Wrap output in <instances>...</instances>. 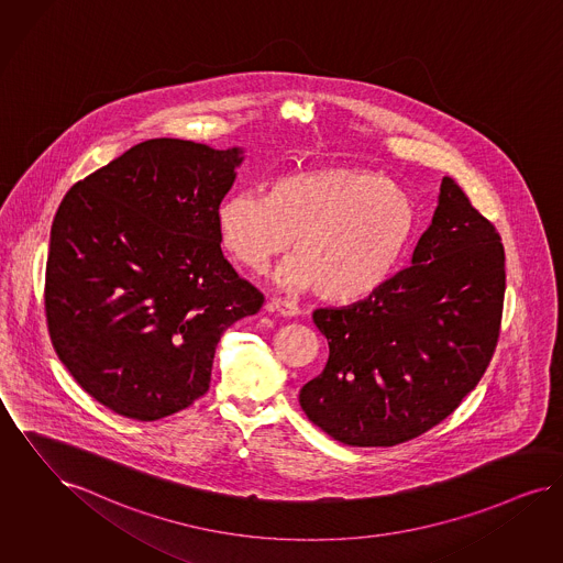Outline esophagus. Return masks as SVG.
I'll use <instances>...</instances> for the list:
<instances>
[{"label":"esophagus","mask_w":563,"mask_h":563,"mask_svg":"<svg viewBox=\"0 0 563 563\" xmlns=\"http://www.w3.org/2000/svg\"><path fill=\"white\" fill-rule=\"evenodd\" d=\"M265 309H267L269 312H275V314H279V317H298V314H300V309H298L294 302H288V300H279V298L267 300Z\"/></svg>","instance_id":"obj_1"}]
</instances>
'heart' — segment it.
I'll return each instance as SVG.
<instances>
[{"label": "heart", "mask_w": 563, "mask_h": 563, "mask_svg": "<svg viewBox=\"0 0 563 563\" xmlns=\"http://www.w3.org/2000/svg\"><path fill=\"white\" fill-rule=\"evenodd\" d=\"M217 231L231 256L263 273L294 249L275 284L332 302H354L395 273L417 228L411 196L365 168L328 165L273 179L267 194L233 191L217 207Z\"/></svg>", "instance_id": "1"}]
</instances>
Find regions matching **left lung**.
<instances>
[{
  "mask_svg": "<svg viewBox=\"0 0 563 563\" xmlns=\"http://www.w3.org/2000/svg\"><path fill=\"white\" fill-rule=\"evenodd\" d=\"M505 251L451 177L411 265L365 300L317 309L323 372L300 407L333 440L395 446L451 416L486 372L499 338Z\"/></svg>",
  "mask_w": 563,
  "mask_h": 563,
  "instance_id": "8db88e82",
  "label": "left lung"
}]
</instances>
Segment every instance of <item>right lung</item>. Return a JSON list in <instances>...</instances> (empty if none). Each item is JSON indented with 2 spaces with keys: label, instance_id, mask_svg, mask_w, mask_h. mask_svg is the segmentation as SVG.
<instances>
[{
  "label": "right lung",
  "instance_id": "add662e5",
  "mask_svg": "<svg viewBox=\"0 0 563 563\" xmlns=\"http://www.w3.org/2000/svg\"><path fill=\"white\" fill-rule=\"evenodd\" d=\"M242 163L240 146L147 140L64 196L47 328L64 367L110 411L154 421L189 407L209 390L223 332L263 307L214 219Z\"/></svg>",
  "mask_w": 563,
  "mask_h": 563
}]
</instances>
